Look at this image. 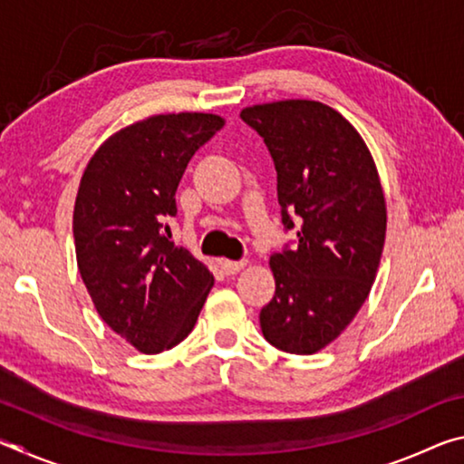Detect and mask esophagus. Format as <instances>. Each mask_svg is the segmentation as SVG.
<instances>
[{
  "mask_svg": "<svg viewBox=\"0 0 464 464\" xmlns=\"http://www.w3.org/2000/svg\"><path fill=\"white\" fill-rule=\"evenodd\" d=\"M246 264H247V260H239V262H235V260H221V270H223L225 274H237L239 270L246 268Z\"/></svg>",
  "mask_w": 464,
  "mask_h": 464,
  "instance_id": "obj_1",
  "label": "esophagus"
}]
</instances>
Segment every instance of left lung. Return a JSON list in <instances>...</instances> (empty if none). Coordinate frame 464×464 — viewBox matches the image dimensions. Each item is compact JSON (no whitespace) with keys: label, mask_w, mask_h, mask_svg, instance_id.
<instances>
[{"label":"left lung","mask_w":464,"mask_h":464,"mask_svg":"<svg viewBox=\"0 0 464 464\" xmlns=\"http://www.w3.org/2000/svg\"><path fill=\"white\" fill-rule=\"evenodd\" d=\"M278 174L282 223L295 249L270 257L276 295L260 313L262 334L288 354H315L352 324L379 270L387 204L364 139L315 100L241 110Z\"/></svg>","instance_id":"left-lung-1"}]
</instances>
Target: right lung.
I'll use <instances>...</instances> for the list:
<instances>
[{"label":"right lung","instance_id":"1","mask_svg":"<svg viewBox=\"0 0 464 464\" xmlns=\"http://www.w3.org/2000/svg\"><path fill=\"white\" fill-rule=\"evenodd\" d=\"M225 127L217 114H155L108 137L85 168L73 208L77 268L93 307L143 354L188 337L210 288L207 266L166 225L192 155Z\"/></svg>","mask_w":464,"mask_h":464}]
</instances>
